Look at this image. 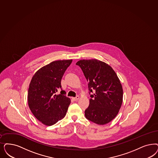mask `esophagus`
I'll list each match as a JSON object with an SVG mask.
<instances>
[{
  "label": "esophagus",
  "instance_id": "obj_1",
  "mask_svg": "<svg viewBox=\"0 0 158 158\" xmlns=\"http://www.w3.org/2000/svg\"><path fill=\"white\" fill-rule=\"evenodd\" d=\"M79 98H80L79 96H77L75 98H73L72 99H73L74 101H77V100L79 99Z\"/></svg>",
  "mask_w": 158,
  "mask_h": 158
}]
</instances>
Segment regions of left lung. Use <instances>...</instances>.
Masks as SVG:
<instances>
[{
    "label": "left lung",
    "instance_id": "left-lung-1",
    "mask_svg": "<svg viewBox=\"0 0 158 158\" xmlns=\"http://www.w3.org/2000/svg\"><path fill=\"white\" fill-rule=\"evenodd\" d=\"M82 69L88 82L90 104L85 111L87 120L98 125L110 123L119 112L123 90L113 68L99 60H82L76 64Z\"/></svg>",
    "mask_w": 158,
    "mask_h": 158
}]
</instances>
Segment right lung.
<instances>
[{"label": "right lung", "mask_w": 158, "mask_h": 158, "mask_svg": "<svg viewBox=\"0 0 158 158\" xmlns=\"http://www.w3.org/2000/svg\"><path fill=\"white\" fill-rule=\"evenodd\" d=\"M72 60H59L35 72L29 85L28 104L34 117L43 124L54 125L65 116L71 100L61 89V79Z\"/></svg>", "instance_id": "obj_1"}]
</instances>
